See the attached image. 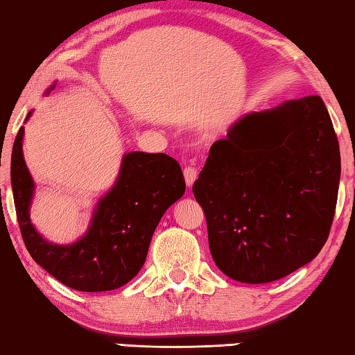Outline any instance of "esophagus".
Listing matches in <instances>:
<instances>
[{
    "instance_id": "1",
    "label": "esophagus",
    "mask_w": 355,
    "mask_h": 355,
    "mask_svg": "<svg viewBox=\"0 0 355 355\" xmlns=\"http://www.w3.org/2000/svg\"><path fill=\"white\" fill-rule=\"evenodd\" d=\"M197 176H198V171L193 166L184 168V179H186V184H187L189 189L193 186V182H196Z\"/></svg>"
}]
</instances>
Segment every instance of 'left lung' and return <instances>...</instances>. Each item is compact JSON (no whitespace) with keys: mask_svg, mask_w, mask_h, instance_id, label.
<instances>
[{"mask_svg":"<svg viewBox=\"0 0 355 355\" xmlns=\"http://www.w3.org/2000/svg\"><path fill=\"white\" fill-rule=\"evenodd\" d=\"M341 155L318 95L236 121L211 145L193 196L218 268L249 284L307 265L331 230Z\"/></svg>","mask_w":355,"mask_h":355,"instance_id":"8db88e82","label":"left lung"}]
</instances>
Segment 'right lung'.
Instances as JSON below:
<instances>
[{
	"label": "right lung",
	"instance_id": "obj_1",
	"mask_svg": "<svg viewBox=\"0 0 355 355\" xmlns=\"http://www.w3.org/2000/svg\"><path fill=\"white\" fill-rule=\"evenodd\" d=\"M22 139L24 128L12 145L11 186L19 227L32 259L76 291L101 293L129 283L145 263L164 211L186 192L179 163L166 153H125L118 181L100 198L85 236L74 244L58 245L43 239L28 216L35 184L24 162Z\"/></svg>",
	"mask_w": 355,
	"mask_h": 355
}]
</instances>
